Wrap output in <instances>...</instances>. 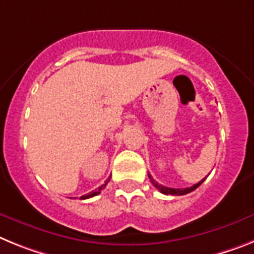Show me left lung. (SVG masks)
Instances as JSON below:
<instances>
[{
  "instance_id": "1",
  "label": "left lung",
  "mask_w": 254,
  "mask_h": 254,
  "mask_svg": "<svg viewBox=\"0 0 254 254\" xmlns=\"http://www.w3.org/2000/svg\"><path fill=\"white\" fill-rule=\"evenodd\" d=\"M148 178H149V180H151L152 182V184L154 185V187H156V188L158 189V190L161 191V193H164V194H170V195H184V194H188V193H190V191H193L194 189H197L198 187H199L200 184H202V183L204 182V180H206V178H204V179H202L200 180L199 183H197V184H194L193 187H189V188H167V187H164V185H161V184H158L157 182H156V180H153L152 179V176L151 175H148Z\"/></svg>"
}]
</instances>
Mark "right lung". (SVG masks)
<instances>
[{
    "mask_svg": "<svg viewBox=\"0 0 254 254\" xmlns=\"http://www.w3.org/2000/svg\"><path fill=\"white\" fill-rule=\"evenodd\" d=\"M110 178H111V176H110ZM110 178L107 180H106V183L105 184H102L100 187V188L97 189V190H93V191H90V193H88V194H85V195H81L80 197V199H88V198H90V197H94V195H97V194H100L101 193V190H102L103 188H105L106 185H107V183L110 182Z\"/></svg>",
    "mask_w": 254,
    "mask_h": 254,
    "instance_id": "add662e5",
    "label": "right lung"
}]
</instances>
